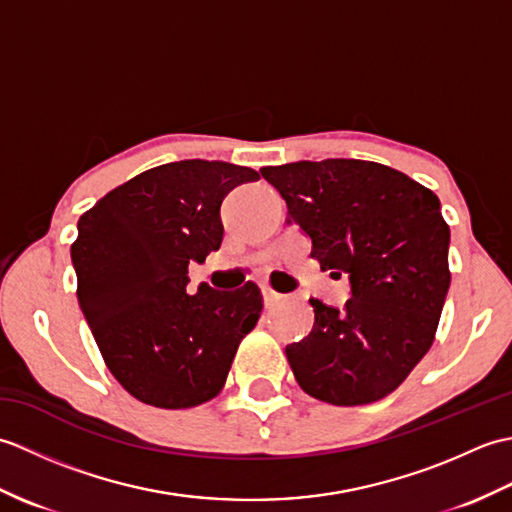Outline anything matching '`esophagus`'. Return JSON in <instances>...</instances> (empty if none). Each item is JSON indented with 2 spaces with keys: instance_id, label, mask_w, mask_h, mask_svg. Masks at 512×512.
Wrapping results in <instances>:
<instances>
[{
  "instance_id": "1",
  "label": "esophagus",
  "mask_w": 512,
  "mask_h": 512,
  "mask_svg": "<svg viewBox=\"0 0 512 512\" xmlns=\"http://www.w3.org/2000/svg\"><path fill=\"white\" fill-rule=\"evenodd\" d=\"M262 295H264L266 306H275V303H279L281 299H284V295H279V292H275L268 284L262 286Z\"/></svg>"
}]
</instances>
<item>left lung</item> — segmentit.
<instances>
[{"label": "left lung", "instance_id": "1", "mask_svg": "<svg viewBox=\"0 0 512 512\" xmlns=\"http://www.w3.org/2000/svg\"><path fill=\"white\" fill-rule=\"evenodd\" d=\"M262 176L321 270L347 277L352 292L343 310L310 299L312 332L286 347L292 374L332 405L385 398L429 352L449 292L451 233L438 195L367 160H299Z\"/></svg>", "mask_w": 512, "mask_h": 512}]
</instances>
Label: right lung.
<instances>
[{
  "instance_id": "right-lung-1",
  "label": "right lung",
  "mask_w": 512,
  "mask_h": 512,
  "mask_svg": "<svg viewBox=\"0 0 512 512\" xmlns=\"http://www.w3.org/2000/svg\"><path fill=\"white\" fill-rule=\"evenodd\" d=\"M255 169L178 160L143 171L81 215L72 244L79 308L114 378L145 405L187 409L220 394L239 341L255 328L262 290L200 284L224 237L220 206Z\"/></svg>"
}]
</instances>
